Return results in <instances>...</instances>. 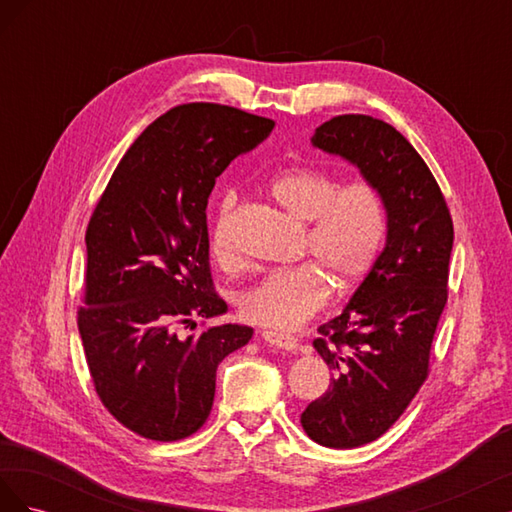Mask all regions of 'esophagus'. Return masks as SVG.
<instances>
[{
	"instance_id": "34e87169",
	"label": "esophagus",
	"mask_w": 512,
	"mask_h": 512,
	"mask_svg": "<svg viewBox=\"0 0 512 512\" xmlns=\"http://www.w3.org/2000/svg\"><path fill=\"white\" fill-rule=\"evenodd\" d=\"M262 339L269 346H275V348H282V350H297L299 348V339L292 337V335H284V333H273V331H262Z\"/></svg>"
}]
</instances>
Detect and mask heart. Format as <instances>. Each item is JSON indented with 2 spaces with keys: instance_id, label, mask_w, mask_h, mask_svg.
<instances>
[{
  "instance_id": "heart-1",
  "label": "heart",
  "mask_w": 512,
  "mask_h": 512,
  "mask_svg": "<svg viewBox=\"0 0 512 512\" xmlns=\"http://www.w3.org/2000/svg\"><path fill=\"white\" fill-rule=\"evenodd\" d=\"M269 194L292 220L307 224L303 254L307 265L262 275L241 292L245 320L269 329H294L329 299V280L337 290L352 288L371 269L384 237V207L374 185L337 179L318 168H292L277 175ZM235 196H226L211 226V252L222 262L235 260L230 213Z\"/></svg>"
}]
</instances>
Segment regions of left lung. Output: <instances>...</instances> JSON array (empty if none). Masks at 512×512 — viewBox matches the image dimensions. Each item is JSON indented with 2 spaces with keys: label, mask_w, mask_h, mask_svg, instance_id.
Here are the masks:
<instances>
[{
  "label": "left lung",
  "mask_w": 512,
  "mask_h": 512,
  "mask_svg": "<svg viewBox=\"0 0 512 512\" xmlns=\"http://www.w3.org/2000/svg\"><path fill=\"white\" fill-rule=\"evenodd\" d=\"M312 145L359 168L386 213V243L344 312L314 348L333 371L329 391L301 414L314 442L356 448L404 414L429 369L446 305L453 220L431 170L389 123L369 115L324 121Z\"/></svg>",
  "instance_id": "8db88e82"
}]
</instances>
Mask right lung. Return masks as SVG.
I'll use <instances>...</instances> for the list:
<instances>
[{
    "label": "right lung",
    "mask_w": 512,
    "mask_h": 512,
    "mask_svg": "<svg viewBox=\"0 0 512 512\" xmlns=\"http://www.w3.org/2000/svg\"><path fill=\"white\" fill-rule=\"evenodd\" d=\"M265 117L183 104L136 138L87 226L79 333L106 410L138 436L173 442L203 427L215 371L254 329L179 324L226 314L209 271L207 200L226 166L271 134Z\"/></svg>",
    "instance_id": "obj_1"
}]
</instances>
